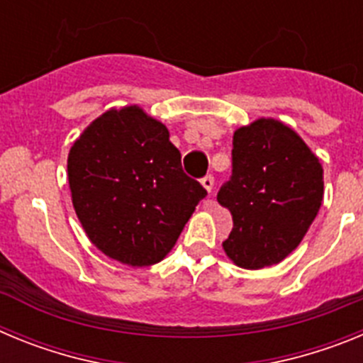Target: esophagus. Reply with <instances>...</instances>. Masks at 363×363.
<instances>
[{"label":"esophagus","instance_id":"esophagus-1","mask_svg":"<svg viewBox=\"0 0 363 363\" xmlns=\"http://www.w3.org/2000/svg\"><path fill=\"white\" fill-rule=\"evenodd\" d=\"M201 185H203V187L207 189V192H213V187H214L213 174H207V176H205V178H201Z\"/></svg>","mask_w":363,"mask_h":363}]
</instances>
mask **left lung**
Instances as JSON below:
<instances>
[{
  "label": "left lung",
  "mask_w": 363,
  "mask_h": 363,
  "mask_svg": "<svg viewBox=\"0 0 363 363\" xmlns=\"http://www.w3.org/2000/svg\"><path fill=\"white\" fill-rule=\"evenodd\" d=\"M233 216L223 251L243 269L280 264L323 200V169L291 127L259 118L233 136V174L216 196Z\"/></svg>",
  "instance_id": "8db88e82"
}]
</instances>
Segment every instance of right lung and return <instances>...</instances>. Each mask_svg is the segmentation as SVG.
I'll return each instance as SVG.
<instances>
[{"label":"right lung","mask_w":363,"mask_h":363,"mask_svg":"<svg viewBox=\"0 0 363 363\" xmlns=\"http://www.w3.org/2000/svg\"><path fill=\"white\" fill-rule=\"evenodd\" d=\"M67 171L86 236L130 267L162 262L207 196L165 125L136 105L96 118L70 147Z\"/></svg>","instance_id":"obj_1"}]
</instances>
